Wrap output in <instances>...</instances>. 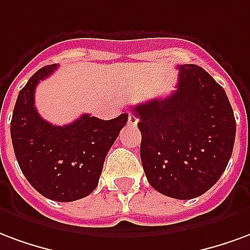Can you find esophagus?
Instances as JSON below:
<instances>
[{
  "mask_svg": "<svg viewBox=\"0 0 250 250\" xmlns=\"http://www.w3.org/2000/svg\"><path fill=\"white\" fill-rule=\"evenodd\" d=\"M127 124L129 125H132V126H136L138 124V117L136 114H133V113H129V116H127Z\"/></svg>",
  "mask_w": 250,
  "mask_h": 250,
  "instance_id": "1",
  "label": "esophagus"
}]
</instances>
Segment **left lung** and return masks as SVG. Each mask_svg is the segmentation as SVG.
<instances>
[{
    "label": "left lung",
    "mask_w": 250,
    "mask_h": 250,
    "mask_svg": "<svg viewBox=\"0 0 250 250\" xmlns=\"http://www.w3.org/2000/svg\"><path fill=\"white\" fill-rule=\"evenodd\" d=\"M176 90L133 106L140 117L141 163L157 192L177 200L217 183L233 152L236 120L225 90L202 67L178 66Z\"/></svg>",
    "instance_id": "8db88e82"
}]
</instances>
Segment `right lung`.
Returning <instances> with one entry per match:
<instances>
[{"label": "right lung", "instance_id": "1", "mask_svg": "<svg viewBox=\"0 0 250 250\" xmlns=\"http://www.w3.org/2000/svg\"><path fill=\"white\" fill-rule=\"evenodd\" d=\"M56 69V63L41 67L20 90L10 136L18 165L30 185L49 200L69 202L86 197L97 188L105 157L127 123V114L107 121L83 114L63 126L45 121L34 106V92Z\"/></svg>", "mask_w": 250, "mask_h": 250}]
</instances>
